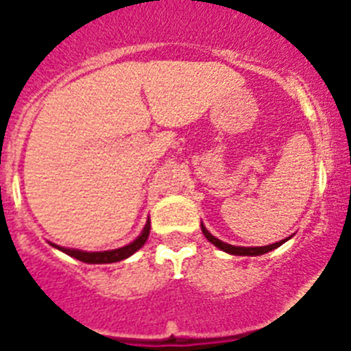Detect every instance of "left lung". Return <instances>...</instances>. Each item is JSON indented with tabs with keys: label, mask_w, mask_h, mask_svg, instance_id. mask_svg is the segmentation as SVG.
Returning <instances> with one entry per match:
<instances>
[{
	"label": "left lung",
	"mask_w": 351,
	"mask_h": 351,
	"mask_svg": "<svg viewBox=\"0 0 351 351\" xmlns=\"http://www.w3.org/2000/svg\"><path fill=\"white\" fill-rule=\"evenodd\" d=\"M202 232L204 235L207 237V241L209 243H213L214 246H218L219 250L226 251V253H230V255H239V256H255V255H263V253H269V251L276 250V247H280L281 244L287 241H280V243H274V244H269V246H262V247H241V246H232V244H226V243H221L219 239H216L214 235H210L209 232L206 230V226L202 225Z\"/></svg>",
	"instance_id": "1"
}]
</instances>
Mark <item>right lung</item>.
I'll list each match as a JSON object with an SVG mask.
<instances>
[{
    "instance_id": "add662e5",
    "label": "right lung",
    "mask_w": 351,
    "mask_h": 351,
    "mask_svg": "<svg viewBox=\"0 0 351 351\" xmlns=\"http://www.w3.org/2000/svg\"><path fill=\"white\" fill-rule=\"evenodd\" d=\"M149 228H151V225H149L147 221L144 232H142V234L138 235L132 244H128V246L125 247H119V250H112V251H95V253H88V251L60 247V246H56V244H52V246L58 247V250H61L63 253H66V255L73 256V258L80 260V262L84 263H114V262H121V260L128 258V256H132L135 251L141 250L149 237Z\"/></svg>"
}]
</instances>
